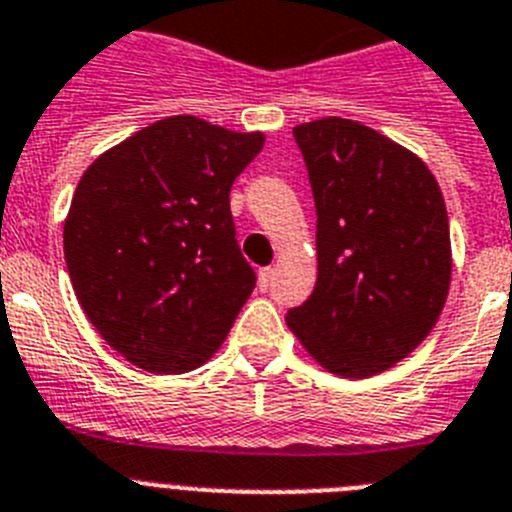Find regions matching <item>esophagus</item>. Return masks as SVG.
Here are the masks:
<instances>
[{"instance_id": "34e87169", "label": "esophagus", "mask_w": 512, "mask_h": 512, "mask_svg": "<svg viewBox=\"0 0 512 512\" xmlns=\"http://www.w3.org/2000/svg\"><path fill=\"white\" fill-rule=\"evenodd\" d=\"M273 275H275V268H262L260 270V288H262V291H268V286L273 283Z\"/></svg>"}]
</instances>
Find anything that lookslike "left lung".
<instances>
[{
    "label": "left lung",
    "mask_w": 512,
    "mask_h": 512,
    "mask_svg": "<svg viewBox=\"0 0 512 512\" xmlns=\"http://www.w3.org/2000/svg\"><path fill=\"white\" fill-rule=\"evenodd\" d=\"M293 139L317 208V286L286 322L327 371L366 379L407 358L441 317L446 203L428 167L373 128L322 118Z\"/></svg>",
    "instance_id": "obj_1"
}]
</instances>
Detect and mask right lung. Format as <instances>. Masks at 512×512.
<instances>
[{"label": "right lung", "instance_id": "add662e5", "mask_svg": "<svg viewBox=\"0 0 512 512\" xmlns=\"http://www.w3.org/2000/svg\"><path fill=\"white\" fill-rule=\"evenodd\" d=\"M262 133L175 115L90 164L71 198L64 255L84 314L151 373L206 363L250 299L229 193Z\"/></svg>", "mask_w": 512, "mask_h": 512}]
</instances>
